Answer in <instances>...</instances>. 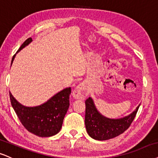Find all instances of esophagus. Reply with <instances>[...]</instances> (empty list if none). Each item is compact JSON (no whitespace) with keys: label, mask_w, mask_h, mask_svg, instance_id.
Returning a JSON list of instances; mask_svg holds the SVG:
<instances>
[{"label":"esophagus","mask_w":158,"mask_h":158,"mask_svg":"<svg viewBox=\"0 0 158 158\" xmlns=\"http://www.w3.org/2000/svg\"><path fill=\"white\" fill-rule=\"evenodd\" d=\"M88 93H87V88L83 83H81L74 89L72 96L75 99L77 100H84L87 97Z\"/></svg>","instance_id":"34e87169"}]
</instances>
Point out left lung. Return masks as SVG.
Listing matches in <instances>:
<instances>
[{"label": "left lung", "mask_w": 158, "mask_h": 158, "mask_svg": "<svg viewBox=\"0 0 158 158\" xmlns=\"http://www.w3.org/2000/svg\"><path fill=\"white\" fill-rule=\"evenodd\" d=\"M85 127L87 134L98 140H107L115 138L127 130L134 120L140 104L132 113L119 118H110L98 111L94 101L89 97L85 101Z\"/></svg>", "instance_id": "8db88e82"}]
</instances>
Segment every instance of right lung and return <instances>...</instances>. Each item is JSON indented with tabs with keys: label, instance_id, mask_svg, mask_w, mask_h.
Segmentation results:
<instances>
[{
	"label": "right lung",
	"instance_id": "right-lung-1",
	"mask_svg": "<svg viewBox=\"0 0 158 158\" xmlns=\"http://www.w3.org/2000/svg\"><path fill=\"white\" fill-rule=\"evenodd\" d=\"M31 42V38H28L23 43L12 57L11 65L16 54ZM71 93V87H66L54 94L47 102L35 107L23 105L11 93L9 96L13 109L25 128L35 135L45 138L55 135L60 131L70 105Z\"/></svg>",
	"mask_w": 158,
	"mask_h": 158
}]
</instances>
